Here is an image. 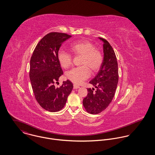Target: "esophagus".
Returning a JSON list of instances; mask_svg holds the SVG:
<instances>
[{"label":"esophagus","instance_id":"1","mask_svg":"<svg viewBox=\"0 0 155 155\" xmlns=\"http://www.w3.org/2000/svg\"><path fill=\"white\" fill-rule=\"evenodd\" d=\"M80 87L79 86H78V85H73V88L74 89H78Z\"/></svg>","mask_w":155,"mask_h":155}]
</instances>
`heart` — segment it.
I'll list each match as a JSON object with an SVG mask.
<instances>
[{
	"label": "heart",
	"instance_id": "heart-1",
	"mask_svg": "<svg viewBox=\"0 0 155 155\" xmlns=\"http://www.w3.org/2000/svg\"><path fill=\"white\" fill-rule=\"evenodd\" d=\"M70 51L74 55H81L82 66L74 68L67 72L68 79L76 84L82 83L90 76L89 68L92 72L97 71L101 66L103 57L101 51L94 47V45L88 41H80L70 45ZM58 61L61 67L67 68L70 66L72 58L70 54L60 50L57 55Z\"/></svg>",
	"mask_w": 155,
	"mask_h": 155
}]
</instances>
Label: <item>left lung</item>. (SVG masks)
<instances>
[{"mask_svg": "<svg viewBox=\"0 0 155 155\" xmlns=\"http://www.w3.org/2000/svg\"><path fill=\"white\" fill-rule=\"evenodd\" d=\"M103 42L104 58L99 71L89 84L96 88H88L87 96L83 100V105L91 114H98L110 104L117 88L119 74L118 66L114 51L110 44L104 39Z\"/></svg>", "mask_w": 155, "mask_h": 155, "instance_id": "1", "label": "left lung"}]
</instances>
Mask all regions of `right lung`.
<instances>
[{
    "instance_id": "obj_1",
    "label": "right lung",
    "mask_w": 155,
    "mask_h": 155,
    "mask_svg": "<svg viewBox=\"0 0 155 155\" xmlns=\"http://www.w3.org/2000/svg\"><path fill=\"white\" fill-rule=\"evenodd\" d=\"M71 36L63 33L51 32L39 41L30 59L29 76L36 100L46 110H61L66 103L67 97L73 87L68 80L56 88L63 72L57 55L61 44Z\"/></svg>"
}]
</instances>
